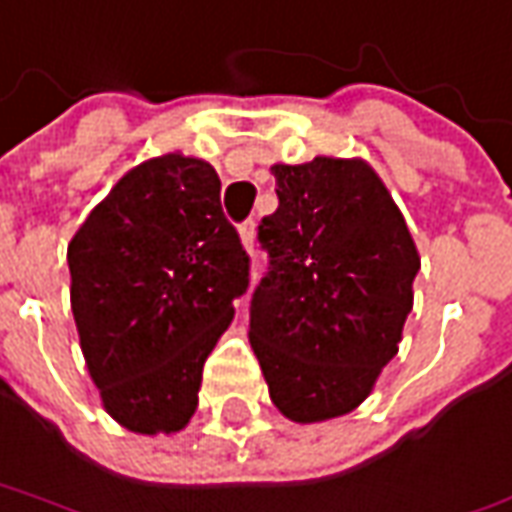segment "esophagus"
Returning <instances> with one entry per match:
<instances>
[{"label": "esophagus", "instance_id": "esophagus-1", "mask_svg": "<svg viewBox=\"0 0 512 512\" xmlns=\"http://www.w3.org/2000/svg\"><path fill=\"white\" fill-rule=\"evenodd\" d=\"M239 236H242V245L253 253V245H256V225H253V219H248V222L239 228Z\"/></svg>", "mask_w": 512, "mask_h": 512}]
</instances>
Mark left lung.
I'll return each instance as SVG.
<instances>
[{
	"label": "left lung",
	"mask_w": 512,
	"mask_h": 512,
	"mask_svg": "<svg viewBox=\"0 0 512 512\" xmlns=\"http://www.w3.org/2000/svg\"><path fill=\"white\" fill-rule=\"evenodd\" d=\"M279 208L259 222L267 273L250 298V346L293 423L358 408L397 355L420 256L363 160L273 166Z\"/></svg>",
	"instance_id": "left-lung-1"
}]
</instances>
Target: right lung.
<instances>
[{
	"instance_id": "1",
	"label": "right lung",
	"mask_w": 512,
	"mask_h": 512,
	"mask_svg": "<svg viewBox=\"0 0 512 512\" xmlns=\"http://www.w3.org/2000/svg\"><path fill=\"white\" fill-rule=\"evenodd\" d=\"M205 160L132 168L67 248L81 352L104 408L137 434H174L200 403L205 358L248 293L250 256Z\"/></svg>"
}]
</instances>
